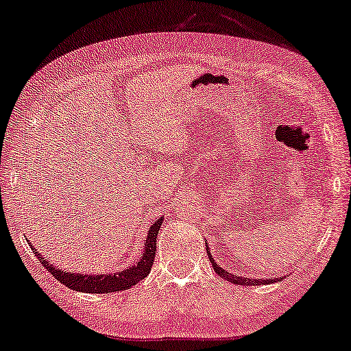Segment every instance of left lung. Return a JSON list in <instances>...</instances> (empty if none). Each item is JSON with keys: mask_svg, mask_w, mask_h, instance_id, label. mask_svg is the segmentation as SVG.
<instances>
[{"mask_svg": "<svg viewBox=\"0 0 351 351\" xmlns=\"http://www.w3.org/2000/svg\"><path fill=\"white\" fill-rule=\"evenodd\" d=\"M206 251H208V257H209L210 263H213V268L215 270V273H217V275H219L220 278H223V280L233 282V285H241V286H261V285H270V282H275V281H280V280H281V278H271V280H268V278H267V280H265V278H261V280H258V278H257V280H256V278H244V276L233 275V273H228L227 270H223V268L220 267L219 263L214 261L213 252H210L208 243H206Z\"/></svg>", "mask_w": 351, "mask_h": 351, "instance_id": "obj_1", "label": "left lung"}]
</instances>
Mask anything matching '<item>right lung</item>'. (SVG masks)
Here are the masks:
<instances>
[{"mask_svg": "<svg viewBox=\"0 0 351 351\" xmlns=\"http://www.w3.org/2000/svg\"><path fill=\"white\" fill-rule=\"evenodd\" d=\"M162 219L160 217L153 222V225L148 228L147 238L143 241V252L141 258L136 263H132L131 267L124 268L121 271L117 273H73V271H65L62 268H57L52 263L47 262L46 257H43L40 252L30 244L32 251L35 252L38 261L41 262V265L56 278L57 281H60L62 285H65L69 289L78 291V292H89V294H108V292H117V291H126L129 287L136 286L138 281H142L148 273L155 262V252H156V237L160 232Z\"/></svg>", "mask_w": 351, "mask_h": 351, "instance_id": "add662e5", "label": "right lung"}]
</instances>
